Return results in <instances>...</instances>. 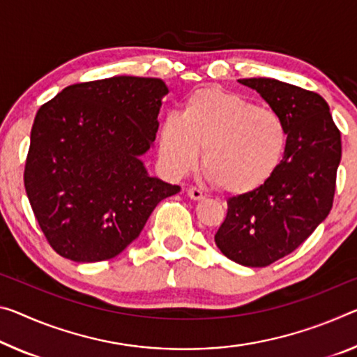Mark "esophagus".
<instances>
[{"mask_svg":"<svg viewBox=\"0 0 357 357\" xmlns=\"http://www.w3.org/2000/svg\"><path fill=\"white\" fill-rule=\"evenodd\" d=\"M188 195H189V199H192V200H203V199H205V194H203V192L200 189H197V188H190L188 190Z\"/></svg>","mask_w":357,"mask_h":357,"instance_id":"obj_1","label":"esophagus"}]
</instances>
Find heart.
<instances>
[{
    "instance_id": "b5f03b06",
    "label": "heart",
    "mask_w": 357,
    "mask_h": 357,
    "mask_svg": "<svg viewBox=\"0 0 357 357\" xmlns=\"http://www.w3.org/2000/svg\"><path fill=\"white\" fill-rule=\"evenodd\" d=\"M289 132L278 112L222 89H200L158 130V154L167 172L183 176L203 151L208 178L231 195H246L275 176Z\"/></svg>"
}]
</instances>
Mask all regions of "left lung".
<instances>
[{"label": "left lung", "instance_id": "8db88e82", "mask_svg": "<svg viewBox=\"0 0 357 357\" xmlns=\"http://www.w3.org/2000/svg\"><path fill=\"white\" fill-rule=\"evenodd\" d=\"M238 82L284 119L289 143L264 188L227 200V216L214 241L236 264L267 267L297 250L331 213L342 138L321 95L268 77Z\"/></svg>", "mask_w": 357, "mask_h": 357}]
</instances>
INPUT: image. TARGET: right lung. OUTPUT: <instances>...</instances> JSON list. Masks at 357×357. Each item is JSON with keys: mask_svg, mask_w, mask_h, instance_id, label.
<instances>
[{"mask_svg": "<svg viewBox=\"0 0 357 357\" xmlns=\"http://www.w3.org/2000/svg\"><path fill=\"white\" fill-rule=\"evenodd\" d=\"M167 93L162 79L114 76L75 84L39 107L25 190L61 257L86 264L116 257L158 203L181 190L149 176L141 160Z\"/></svg>", "mask_w": 357, "mask_h": 357, "instance_id": "obj_1", "label": "right lung"}]
</instances>
